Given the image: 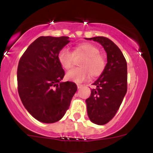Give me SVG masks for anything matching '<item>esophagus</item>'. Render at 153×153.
<instances>
[{"label": "esophagus", "mask_w": 153, "mask_h": 153, "mask_svg": "<svg viewBox=\"0 0 153 153\" xmlns=\"http://www.w3.org/2000/svg\"><path fill=\"white\" fill-rule=\"evenodd\" d=\"M77 86H78V89H81V88L83 86V85H82V84H77Z\"/></svg>", "instance_id": "34e87169"}]
</instances>
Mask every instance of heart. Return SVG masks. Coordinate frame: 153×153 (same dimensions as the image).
Returning <instances> with one entry per match:
<instances>
[{"label": "heart", "mask_w": 153, "mask_h": 153, "mask_svg": "<svg viewBox=\"0 0 153 153\" xmlns=\"http://www.w3.org/2000/svg\"><path fill=\"white\" fill-rule=\"evenodd\" d=\"M100 53V49L94 44L82 43L75 48L74 52L67 47L62 48L58 58L61 67L69 69L74 64L75 55L84 56L79 63L81 67L72 69L66 75L67 79L80 83L87 80L89 75L97 78L103 73L106 67V60Z\"/></svg>", "instance_id": "obj_1"}]
</instances>
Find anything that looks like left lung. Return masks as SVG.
<instances>
[{
  "label": "left lung",
  "mask_w": 153,
  "mask_h": 153,
  "mask_svg": "<svg viewBox=\"0 0 153 153\" xmlns=\"http://www.w3.org/2000/svg\"><path fill=\"white\" fill-rule=\"evenodd\" d=\"M86 39L101 44L107 55L105 69L92 84L95 88L86 100L90 121L104 125L113 118L126 93L127 65L121 49L109 38L98 36Z\"/></svg>",
  "instance_id": "left-lung-1"
}]
</instances>
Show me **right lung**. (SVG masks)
Wrapping results in <instances>:
<instances>
[{
  "mask_svg": "<svg viewBox=\"0 0 153 153\" xmlns=\"http://www.w3.org/2000/svg\"><path fill=\"white\" fill-rule=\"evenodd\" d=\"M70 42L69 37L41 36L24 52L18 63V90L24 107L38 121L61 120L76 92V84L61 82L65 72L58 53Z\"/></svg>",
  "mask_w": 153,
  "mask_h": 153,
  "instance_id": "add662e5",
  "label": "right lung"
}]
</instances>
